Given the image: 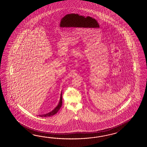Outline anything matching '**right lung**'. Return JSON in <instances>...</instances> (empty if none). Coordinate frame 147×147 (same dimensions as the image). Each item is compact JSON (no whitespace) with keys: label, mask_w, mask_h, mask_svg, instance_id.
I'll list each match as a JSON object with an SVG mask.
<instances>
[{"label":"right lung","mask_w":147,"mask_h":147,"mask_svg":"<svg viewBox=\"0 0 147 147\" xmlns=\"http://www.w3.org/2000/svg\"><path fill=\"white\" fill-rule=\"evenodd\" d=\"M63 104V100H62V92H61V95H60V101L59 102L58 105H57V106L51 111H50V113H47L46 114H44V115H39V117H50V116H53L54 115H55L57 112L59 111V110L60 109L61 107L62 106Z\"/></svg>","instance_id":"right-lung-1"}]
</instances>
